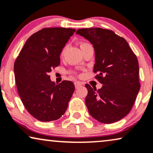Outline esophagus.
<instances>
[{"instance_id": "34e87169", "label": "esophagus", "mask_w": 153, "mask_h": 153, "mask_svg": "<svg viewBox=\"0 0 153 153\" xmlns=\"http://www.w3.org/2000/svg\"><path fill=\"white\" fill-rule=\"evenodd\" d=\"M81 85H82V83L79 82V81H75V82H74V86H75V88H79V87L81 86Z\"/></svg>"}]
</instances>
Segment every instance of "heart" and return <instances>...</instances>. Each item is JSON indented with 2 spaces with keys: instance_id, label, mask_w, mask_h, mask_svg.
<instances>
[{
  "instance_id": "b5f03b06",
  "label": "heart",
  "mask_w": 153,
  "mask_h": 153,
  "mask_svg": "<svg viewBox=\"0 0 153 153\" xmlns=\"http://www.w3.org/2000/svg\"><path fill=\"white\" fill-rule=\"evenodd\" d=\"M84 44H85V43H81V44L80 45H84ZM63 53V52H62Z\"/></svg>"
}]
</instances>
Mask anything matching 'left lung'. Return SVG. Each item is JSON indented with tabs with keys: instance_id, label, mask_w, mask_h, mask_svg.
Masks as SVG:
<instances>
[{
	"instance_id": "obj_1",
	"label": "left lung",
	"mask_w": 153,
	"mask_h": 153,
	"mask_svg": "<svg viewBox=\"0 0 153 153\" xmlns=\"http://www.w3.org/2000/svg\"><path fill=\"white\" fill-rule=\"evenodd\" d=\"M76 33L94 46V72L102 84L98 90L85 85L89 114L104 124L120 121L129 113L140 88L137 57L127 41L111 30L95 27L79 29Z\"/></svg>"
}]
</instances>
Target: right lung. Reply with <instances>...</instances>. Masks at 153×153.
Returning a JSON list of instances; mask_svg holds the SVG:
<instances>
[{
    "instance_id": "add662e5",
    "label": "right lung",
    "mask_w": 153,
    "mask_h": 153,
    "mask_svg": "<svg viewBox=\"0 0 153 153\" xmlns=\"http://www.w3.org/2000/svg\"><path fill=\"white\" fill-rule=\"evenodd\" d=\"M76 29L44 28L27 39L14 65L16 85L29 114L41 122L58 120L66 112L74 84H55L48 74L60 64L62 48Z\"/></svg>"
}]
</instances>
